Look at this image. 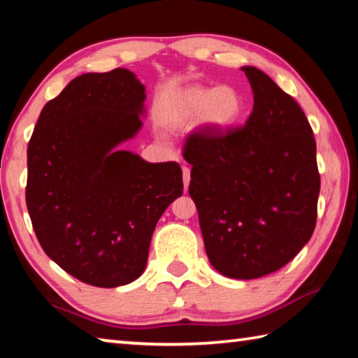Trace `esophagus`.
Masks as SVG:
<instances>
[{
  "instance_id": "1",
  "label": "esophagus",
  "mask_w": 358,
  "mask_h": 358,
  "mask_svg": "<svg viewBox=\"0 0 358 358\" xmlns=\"http://www.w3.org/2000/svg\"><path fill=\"white\" fill-rule=\"evenodd\" d=\"M183 185H185V189H187V186H189V181H191V169L183 166Z\"/></svg>"
}]
</instances>
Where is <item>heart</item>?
<instances>
[{
	"instance_id": "heart-1",
	"label": "heart",
	"mask_w": 358,
	"mask_h": 358,
	"mask_svg": "<svg viewBox=\"0 0 358 358\" xmlns=\"http://www.w3.org/2000/svg\"><path fill=\"white\" fill-rule=\"evenodd\" d=\"M243 107V99L234 87H191L180 93L173 115L178 123L201 118V123L211 129H226L240 120Z\"/></svg>"
}]
</instances>
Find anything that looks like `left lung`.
<instances>
[{"label": "left lung", "instance_id": "obj_1", "mask_svg": "<svg viewBox=\"0 0 358 358\" xmlns=\"http://www.w3.org/2000/svg\"><path fill=\"white\" fill-rule=\"evenodd\" d=\"M254 107L243 126H199L186 137L205 251L229 278L254 280L282 268L311 238L320 177L306 115L262 71L243 68Z\"/></svg>", "mask_w": 358, "mask_h": 358}]
</instances>
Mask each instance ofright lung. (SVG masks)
<instances>
[{
    "instance_id": "obj_1",
    "label": "right lung",
    "mask_w": 358,
    "mask_h": 358,
    "mask_svg": "<svg viewBox=\"0 0 358 358\" xmlns=\"http://www.w3.org/2000/svg\"><path fill=\"white\" fill-rule=\"evenodd\" d=\"M143 101L128 69L76 77L42 108L28 143L36 237L53 262L96 287L142 275L156 222L183 192L178 162L115 150L141 129Z\"/></svg>"
}]
</instances>
